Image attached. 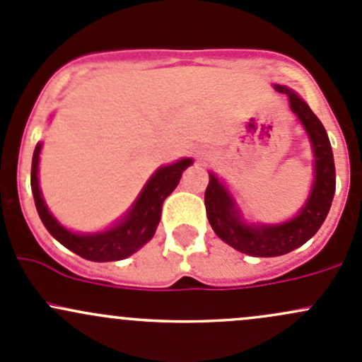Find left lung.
Returning <instances> with one entry per match:
<instances>
[{
  "label": "left lung",
  "mask_w": 362,
  "mask_h": 362,
  "mask_svg": "<svg viewBox=\"0 0 362 362\" xmlns=\"http://www.w3.org/2000/svg\"><path fill=\"white\" fill-rule=\"evenodd\" d=\"M273 87L279 93L286 94L291 112L298 117L312 145L313 184L305 204L293 218L286 222L249 224L243 218L236 199L214 171L208 173L210 182L204 192L206 217L215 235L233 249L254 257H276L289 254L308 242L326 221L337 189L333 151L322 122L293 89L279 83Z\"/></svg>",
  "instance_id": "8db88e82"
}]
</instances>
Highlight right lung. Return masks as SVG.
<instances>
[{"label": "right lung", "mask_w": 362, "mask_h": 362, "mask_svg": "<svg viewBox=\"0 0 362 362\" xmlns=\"http://www.w3.org/2000/svg\"><path fill=\"white\" fill-rule=\"evenodd\" d=\"M42 141H38L33 152L31 164V191L35 198L36 210L47 231L66 249H69L80 257L94 262L120 261L129 257L147 242H151L158 229L160 221V210L163 203L180 182L182 173L192 164L191 158H184L177 163L160 166L152 173L147 184L144 185L141 192L129 210L105 231L98 233H75L64 228L45 204L38 182V164L40 152H42Z\"/></svg>", "instance_id": "add662e5"}]
</instances>
